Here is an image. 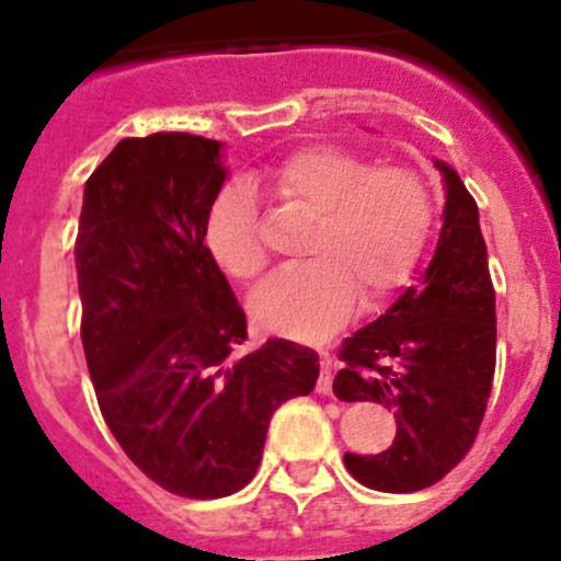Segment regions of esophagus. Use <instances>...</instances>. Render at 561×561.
I'll list each match as a JSON object with an SVG mask.
<instances>
[{
  "instance_id": "1",
  "label": "esophagus",
  "mask_w": 561,
  "mask_h": 561,
  "mask_svg": "<svg viewBox=\"0 0 561 561\" xmlns=\"http://www.w3.org/2000/svg\"><path fill=\"white\" fill-rule=\"evenodd\" d=\"M319 365H322V378H319V391L330 393L332 389V373H335V356L328 348L319 351Z\"/></svg>"
}]
</instances>
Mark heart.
Returning <instances> with one entry per match:
<instances>
[{
	"label": "heart",
	"instance_id": "obj_1",
	"mask_svg": "<svg viewBox=\"0 0 561 561\" xmlns=\"http://www.w3.org/2000/svg\"><path fill=\"white\" fill-rule=\"evenodd\" d=\"M250 191H266L313 224L304 244L311 261L274 274L250 300L261 328L298 341L346 322L356 295L373 309L402 285L434 215L431 186L415 168H373L337 146L295 151L276 168L252 172L244 186H226L207 210L205 248L239 282L257 279L268 263Z\"/></svg>",
	"mask_w": 561,
	"mask_h": 561
}]
</instances>
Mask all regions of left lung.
<instances>
[{
  "label": "left lung",
  "mask_w": 561,
  "mask_h": 561,
  "mask_svg": "<svg viewBox=\"0 0 561 561\" xmlns=\"http://www.w3.org/2000/svg\"><path fill=\"white\" fill-rule=\"evenodd\" d=\"M445 213L431 263L373 324L341 346L335 391L343 402L393 410L397 436L378 455H343L356 482L415 492L463 460L482 426L495 373V290L479 210L450 164Z\"/></svg>",
  "instance_id": "left-lung-1"
}]
</instances>
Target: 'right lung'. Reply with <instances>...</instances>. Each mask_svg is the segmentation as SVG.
<instances>
[{"label": "right lung", "mask_w": 561, "mask_h": 561, "mask_svg": "<svg viewBox=\"0 0 561 561\" xmlns=\"http://www.w3.org/2000/svg\"><path fill=\"white\" fill-rule=\"evenodd\" d=\"M220 140L125 138L84 183L77 233L82 346L103 421L127 458L183 497H226L261 463L274 410L306 397L317 351L248 319L205 248L229 168Z\"/></svg>", "instance_id": "1"}]
</instances>
